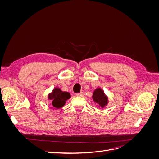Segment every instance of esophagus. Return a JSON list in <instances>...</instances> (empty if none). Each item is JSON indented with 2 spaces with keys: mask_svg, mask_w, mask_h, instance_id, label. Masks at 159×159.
<instances>
[{
  "mask_svg": "<svg viewBox=\"0 0 159 159\" xmlns=\"http://www.w3.org/2000/svg\"><path fill=\"white\" fill-rule=\"evenodd\" d=\"M76 95L78 96V97H82V96L84 95V93L82 92L78 93H76Z\"/></svg>",
  "mask_w": 159,
  "mask_h": 159,
  "instance_id": "34e87169",
  "label": "esophagus"
}]
</instances>
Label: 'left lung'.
<instances>
[{"label":"left lung","instance_id":"left-lung-1","mask_svg":"<svg viewBox=\"0 0 159 159\" xmlns=\"http://www.w3.org/2000/svg\"><path fill=\"white\" fill-rule=\"evenodd\" d=\"M92 98L95 102L98 103L102 107L105 106L107 103V98L105 95L103 91L100 88L96 89L94 91Z\"/></svg>","mask_w":159,"mask_h":159}]
</instances>
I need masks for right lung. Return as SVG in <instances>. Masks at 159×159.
Masks as SVG:
<instances>
[{
	"label": "right lung",
	"mask_w": 159,
	"mask_h": 159,
	"mask_svg": "<svg viewBox=\"0 0 159 159\" xmlns=\"http://www.w3.org/2000/svg\"><path fill=\"white\" fill-rule=\"evenodd\" d=\"M49 99L52 100V104L57 109H60L64 105L66 101L70 98V94L66 91H62L59 88H55L52 93L48 95Z\"/></svg>",
	"instance_id": "obj_1"
}]
</instances>
